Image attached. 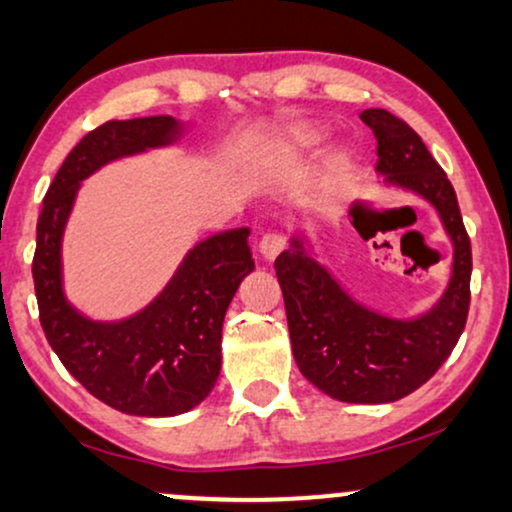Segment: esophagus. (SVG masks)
I'll use <instances>...</instances> for the list:
<instances>
[{
	"mask_svg": "<svg viewBox=\"0 0 512 512\" xmlns=\"http://www.w3.org/2000/svg\"><path fill=\"white\" fill-rule=\"evenodd\" d=\"M283 248H286V236L283 234H264L260 238V245H257L264 262H274Z\"/></svg>",
	"mask_w": 512,
	"mask_h": 512,
	"instance_id": "obj_1",
	"label": "esophagus"
}]
</instances>
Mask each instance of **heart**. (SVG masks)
Masks as SVG:
<instances>
[{
  "label": "heart",
  "mask_w": 512,
  "mask_h": 512,
  "mask_svg": "<svg viewBox=\"0 0 512 512\" xmlns=\"http://www.w3.org/2000/svg\"><path fill=\"white\" fill-rule=\"evenodd\" d=\"M328 144V134L323 129H293L283 134L271 151V160L276 165H295L300 160L312 158Z\"/></svg>",
  "instance_id": "b5f03b06"
}]
</instances>
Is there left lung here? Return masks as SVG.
<instances>
[{
  "label": "left lung",
  "mask_w": 512,
  "mask_h": 512,
  "mask_svg": "<svg viewBox=\"0 0 512 512\" xmlns=\"http://www.w3.org/2000/svg\"><path fill=\"white\" fill-rule=\"evenodd\" d=\"M378 139L375 172L425 200L454 245L444 293L425 312L394 316L342 286L304 231L276 257L295 364L314 387L347 404H390L428 383L461 338L470 307L472 252L456 191L423 139L383 108L359 115ZM357 210V208H354Z\"/></svg>",
  "instance_id": "8db88e82"
}]
</instances>
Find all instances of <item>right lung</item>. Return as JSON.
Returning <instances> with one entry per match:
<instances>
[{
	"label": "right lung",
	"mask_w": 512,
	"mask_h": 512,
	"mask_svg": "<svg viewBox=\"0 0 512 512\" xmlns=\"http://www.w3.org/2000/svg\"><path fill=\"white\" fill-rule=\"evenodd\" d=\"M184 132L186 122L172 115L96 127L63 160L37 222L32 278L42 331L77 383L129 416H179L212 392L222 368L224 314L255 269L250 229L198 241L146 307L113 321L92 319L68 300L63 236L84 179L122 158L177 146Z\"/></svg>",
	"instance_id": "obj_1"
}]
</instances>
